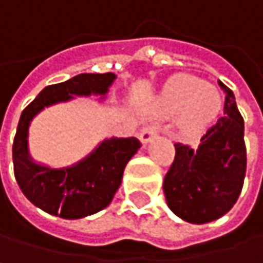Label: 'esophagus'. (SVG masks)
<instances>
[{
    "mask_svg": "<svg viewBox=\"0 0 263 263\" xmlns=\"http://www.w3.org/2000/svg\"><path fill=\"white\" fill-rule=\"evenodd\" d=\"M156 138V127H145L141 135H139V139L142 142V145H147L148 142H152L153 139Z\"/></svg>",
    "mask_w": 263,
    "mask_h": 263,
    "instance_id": "1",
    "label": "esophagus"
}]
</instances>
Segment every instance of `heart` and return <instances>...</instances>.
<instances>
[{"label": "heart", "mask_w": 263, "mask_h": 263, "mask_svg": "<svg viewBox=\"0 0 263 263\" xmlns=\"http://www.w3.org/2000/svg\"><path fill=\"white\" fill-rule=\"evenodd\" d=\"M220 108V94L203 80L178 76L171 80L158 101V111L164 116L180 115V128L186 135L200 133L215 118Z\"/></svg>", "instance_id": "1"}]
</instances>
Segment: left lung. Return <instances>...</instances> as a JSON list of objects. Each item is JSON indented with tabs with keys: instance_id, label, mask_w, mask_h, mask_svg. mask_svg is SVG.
Returning a JSON list of instances; mask_svg holds the SVG:
<instances>
[{
	"instance_id": "obj_1",
	"label": "left lung",
	"mask_w": 263,
	"mask_h": 263,
	"mask_svg": "<svg viewBox=\"0 0 263 263\" xmlns=\"http://www.w3.org/2000/svg\"><path fill=\"white\" fill-rule=\"evenodd\" d=\"M218 85L224 115L206 130L198 147L175 144V159L162 184L171 211L195 224L217 220L236 204L247 172L243 118L234 92L220 80Z\"/></svg>"
}]
</instances>
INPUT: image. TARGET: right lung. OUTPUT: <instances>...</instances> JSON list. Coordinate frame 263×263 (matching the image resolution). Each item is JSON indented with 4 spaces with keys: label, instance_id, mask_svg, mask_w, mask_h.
I'll return each instance as SVG.
<instances>
[{
    "label": "right lung",
    "instance_id": "right-lung-1",
    "mask_svg": "<svg viewBox=\"0 0 263 263\" xmlns=\"http://www.w3.org/2000/svg\"><path fill=\"white\" fill-rule=\"evenodd\" d=\"M116 74L83 72L40 91L21 113L12 147L13 172L24 197L42 211L77 220L105 209L121 186L124 169L141 148L136 138H107L85 158L65 167L37 162L29 152V127L45 108L76 97L99 96L105 101Z\"/></svg>",
    "mask_w": 263,
    "mask_h": 263
}]
</instances>
